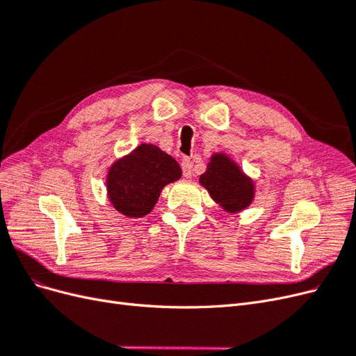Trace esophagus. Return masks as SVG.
<instances>
[{
	"instance_id": "obj_1",
	"label": "esophagus",
	"mask_w": 356,
	"mask_h": 356,
	"mask_svg": "<svg viewBox=\"0 0 356 356\" xmlns=\"http://www.w3.org/2000/svg\"><path fill=\"white\" fill-rule=\"evenodd\" d=\"M181 168H182V174H184V177L191 178V175H193V161L190 160V157L182 159Z\"/></svg>"
}]
</instances>
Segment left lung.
<instances>
[{"mask_svg":"<svg viewBox=\"0 0 356 356\" xmlns=\"http://www.w3.org/2000/svg\"><path fill=\"white\" fill-rule=\"evenodd\" d=\"M200 184L209 191L211 197L221 207L236 212L246 208L252 202L254 187L232 160L222 154H215L204 174L200 175Z\"/></svg>","mask_w":356,"mask_h":356,"instance_id":"8db88e82","label":"left lung"}]
</instances>
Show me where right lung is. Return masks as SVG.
<instances>
[{"label":"right lung","mask_w":356,"mask_h":356,"mask_svg":"<svg viewBox=\"0 0 356 356\" xmlns=\"http://www.w3.org/2000/svg\"><path fill=\"white\" fill-rule=\"evenodd\" d=\"M181 177L175 159L156 145H139L108 172L106 188L114 208L126 217H144L154 208L160 191Z\"/></svg>","instance_id":"obj_1"}]
</instances>
